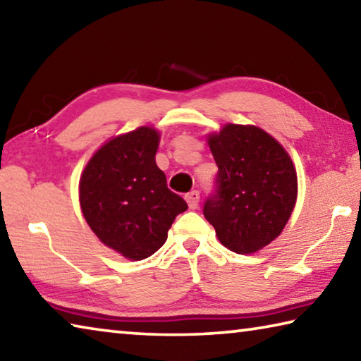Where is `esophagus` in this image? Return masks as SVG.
<instances>
[{
    "label": "esophagus",
    "mask_w": 361,
    "mask_h": 361,
    "mask_svg": "<svg viewBox=\"0 0 361 361\" xmlns=\"http://www.w3.org/2000/svg\"><path fill=\"white\" fill-rule=\"evenodd\" d=\"M185 199H186V202L189 205V209L194 210V209H197V205H199L200 194H199V191H191V192L186 194Z\"/></svg>",
    "instance_id": "obj_1"
}]
</instances>
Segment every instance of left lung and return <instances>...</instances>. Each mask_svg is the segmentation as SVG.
<instances>
[{"label":"left lung","instance_id":"left-lung-1","mask_svg":"<svg viewBox=\"0 0 361 361\" xmlns=\"http://www.w3.org/2000/svg\"><path fill=\"white\" fill-rule=\"evenodd\" d=\"M207 143L218 166L216 194L204 205L207 221L231 252H259L282 234L295 210V164L258 126L224 124Z\"/></svg>","mask_w":361,"mask_h":361}]
</instances>
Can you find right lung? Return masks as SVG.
Here are the masks:
<instances>
[{
    "label": "right lung",
    "instance_id": "add662e5",
    "mask_svg": "<svg viewBox=\"0 0 361 361\" xmlns=\"http://www.w3.org/2000/svg\"><path fill=\"white\" fill-rule=\"evenodd\" d=\"M161 132L151 126L121 133L97 149L79 178V205L103 245L130 261L156 253L188 205L157 167Z\"/></svg>",
    "mask_w": 361,
    "mask_h": 361
}]
</instances>
